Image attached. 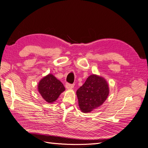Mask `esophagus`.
Wrapping results in <instances>:
<instances>
[{
  "mask_svg": "<svg viewBox=\"0 0 148 148\" xmlns=\"http://www.w3.org/2000/svg\"><path fill=\"white\" fill-rule=\"evenodd\" d=\"M74 84H71L69 83H66V88L67 89V90H71L74 88Z\"/></svg>",
  "mask_w": 148,
  "mask_h": 148,
  "instance_id": "34e87169",
  "label": "esophagus"
}]
</instances>
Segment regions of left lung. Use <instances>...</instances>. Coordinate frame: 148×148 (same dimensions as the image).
Segmentation results:
<instances>
[{
	"mask_svg": "<svg viewBox=\"0 0 148 148\" xmlns=\"http://www.w3.org/2000/svg\"><path fill=\"white\" fill-rule=\"evenodd\" d=\"M76 95L82 112L90 113L101 106L107 98L108 84L103 77L92 74L77 90Z\"/></svg>",
	"mask_w": 148,
	"mask_h": 148,
	"instance_id": "left-lung-1",
	"label": "left lung"
}]
</instances>
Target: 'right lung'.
Segmentation results:
<instances>
[{"label":"right lung","instance_id":"1","mask_svg":"<svg viewBox=\"0 0 148 148\" xmlns=\"http://www.w3.org/2000/svg\"><path fill=\"white\" fill-rule=\"evenodd\" d=\"M38 90L45 101L51 103L56 101L60 95L65 91V88L59 80L49 74L40 81Z\"/></svg>","mask_w":148,"mask_h":148}]
</instances>
